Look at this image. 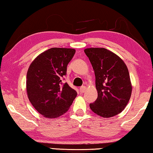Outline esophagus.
Segmentation results:
<instances>
[{"label":"esophagus","instance_id":"34e87169","mask_svg":"<svg viewBox=\"0 0 153 153\" xmlns=\"http://www.w3.org/2000/svg\"><path fill=\"white\" fill-rule=\"evenodd\" d=\"M86 90V87L85 86H82V87L79 88V92L80 93H84Z\"/></svg>","mask_w":153,"mask_h":153}]
</instances>
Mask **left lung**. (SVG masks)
Here are the masks:
<instances>
[{"label":"left lung","mask_w":153,"mask_h":153,"mask_svg":"<svg viewBox=\"0 0 153 153\" xmlns=\"http://www.w3.org/2000/svg\"><path fill=\"white\" fill-rule=\"evenodd\" d=\"M96 76L98 98L89 107L104 118L119 114L125 109L132 94L130 74L119 56L104 48L85 50Z\"/></svg>","instance_id":"obj_1"}]
</instances>
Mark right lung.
Masks as SVG:
<instances>
[{"label": "right lung", "mask_w": 153, "mask_h": 153, "mask_svg": "<svg viewBox=\"0 0 153 153\" xmlns=\"http://www.w3.org/2000/svg\"><path fill=\"white\" fill-rule=\"evenodd\" d=\"M76 53L73 48H52L38 55L27 73V97L36 111L46 118H57L68 111L77 92L62 82L68 64Z\"/></svg>", "instance_id": "obj_1"}]
</instances>
